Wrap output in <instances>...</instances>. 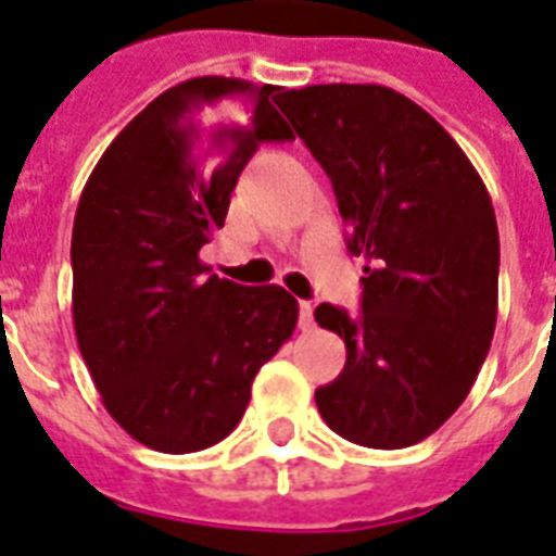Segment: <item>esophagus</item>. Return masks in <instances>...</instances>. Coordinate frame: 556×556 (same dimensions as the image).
Listing matches in <instances>:
<instances>
[{
	"instance_id": "1",
	"label": "esophagus",
	"mask_w": 556,
	"mask_h": 556,
	"mask_svg": "<svg viewBox=\"0 0 556 556\" xmlns=\"http://www.w3.org/2000/svg\"><path fill=\"white\" fill-rule=\"evenodd\" d=\"M314 305L308 300H300V329H312Z\"/></svg>"
}]
</instances>
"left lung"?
<instances>
[{
    "instance_id": "obj_1",
    "label": "left lung",
    "mask_w": 556,
    "mask_h": 556,
    "mask_svg": "<svg viewBox=\"0 0 556 556\" xmlns=\"http://www.w3.org/2000/svg\"><path fill=\"white\" fill-rule=\"evenodd\" d=\"M282 112L331 178L349 251L369 260L357 317L331 303L314 312L346 343L317 409L361 447L418 444L462 406L491 349V195L444 126L395 89L305 86L282 94Z\"/></svg>"
}]
</instances>
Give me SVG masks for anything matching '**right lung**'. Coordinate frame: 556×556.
Instances as JSON below:
<instances>
[{
    "mask_svg": "<svg viewBox=\"0 0 556 556\" xmlns=\"http://www.w3.org/2000/svg\"><path fill=\"white\" fill-rule=\"evenodd\" d=\"M277 91L236 77L178 83L126 124L83 187L77 346L109 415L159 453L230 435L256 371L294 334L286 288L236 286L199 260L260 143L294 138Z\"/></svg>",
    "mask_w": 556,
    "mask_h": 556,
    "instance_id": "right-lung-1",
    "label": "right lung"
}]
</instances>
